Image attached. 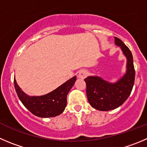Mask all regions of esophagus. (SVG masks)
I'll return each mask as SVG.
<instances>
[{"label":"esophagus","mask_w":147,"mask_h":147,"mask_svg":"<svg viewBox=\"0 0 147 147\" xmlns=\"http://www.w3.org/2000/svg\"><path fill=\"white\" fill-rule=\"evenodd\" d=\"M88 72L85 69H81L79 72V77L81 79H84L85 77L87 76Z\"/></svg>","instance_id":"34e87169"}]
</instances>
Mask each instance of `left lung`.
I'll return each instance as SVG.
<instances>
[{"label":"left lung","instance_id":"obj_1","mask_svg":"<svg viewBox=\"0 0 147 147\" xmlns=\"http://www.w3.org/2000/svg\"><path fill=\"white\" fill-rule=\"evenodd\" d=\"M115 43L121 47L127 58L126 74L115 84L109 83L98 76H89L84 79L89 104L101 111L114 110L122 105L131 94L135 80V69L131 50L118 37H115Z\"/></svg>","mask_w":147,"mask_h":147}]
</instances>
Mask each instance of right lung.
<instances>
[{"label":"right lung","mask_w":147,"mask_h":147,"mask_svg":"<svg viewBox=\"0 0 147 147\" xmlns=\"http://www.w3.org/2000/svg\"><path fill=\"white\" fill-rule=\"evenodd\" d=\"M76 80L74 76L54 91L40 97H29L20 89L14 79V86L22 104L33 115L40 118H50L61 114L67 104V94Z\"/></svg>","instance_id":"obj_1"}]
</instances>
